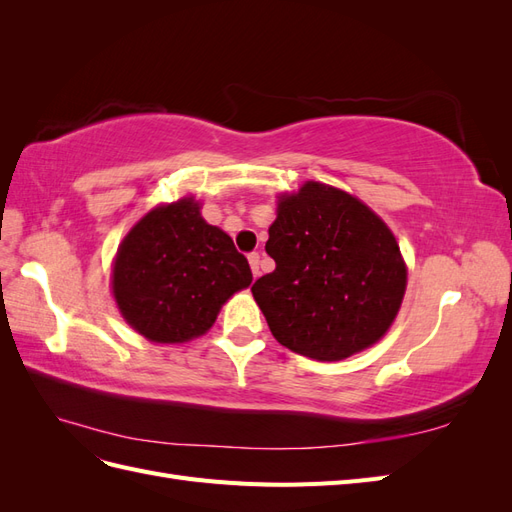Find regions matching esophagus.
<instances>
[{"label":"esophagus","instance_id":"obj_1","mask_svg":"<svg viewBox=\"0 0 512 512\" xmlns=\"http://www.w3.org/2000/svg\"><path fill=\"white\" fill-rule=\"evenodd\" d=\"M247 260H250V267H252L254 277H258L260 275V256H258V252L247 254Z\"/></svg>","mask_w":512,"mask_h":512}]
</instances>
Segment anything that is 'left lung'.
Returning <instances> with one entry per match:
<instances>
[{"label": "left lung", "instance_id": "obj_1", "mask_svg": "<svg viewBox=\"0 0 512 512\" xmlns=\"http://www.w3.org/2000/svg\"><path fill=\"white\" fill-rule=\"evenodd\" d=\"M273 273L252 294L273 337L316 361H342L389 331L406 292V262L359 198L307 181L284 194L269 228Z\"/></svg>", "mask_w": 512, "mask_h": 512}]
</instances>
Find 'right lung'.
Segmentation results:
<instances>
[{
  "instance_id": "obj_1",
  "label": "right lung",
  "mask_w": 512,
  "mask_h": 512,
  "mask_svg": "<svg viewBox=\"0 0 512 512\" xmlns=\"http://www.w3.org/2000/svg\"><path fill=\"white\" fill-rule=\"evenodd\" d=\"M252 284L247 258L194 198L151 209L121 241L113 294L121 316L156 344L207 333L222 305Z\"/></svg>"
}]
</instances>
